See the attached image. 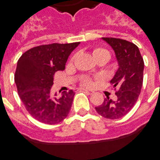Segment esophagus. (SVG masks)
<instances>
[{
	"label": "esophagus",
	"instance_id": "1",
	"mask_svg": "<svg viewBox=\"0 0 160 160\" xmlns=\"http://www.w3.org/2000/svg\"><path fill=\"white\" fill-rule=\"evenodd\" d=\"M81 90H83V91L87 92H89V93H91V92H92L90 90H88V89H87V88H81Z\"/></svg>",
	"mask_w": 160,
	"mask_h": 160
}]
</instances>
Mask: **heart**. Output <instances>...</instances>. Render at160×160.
Returning a JSON list of instances; mask_svg holds the SVG:
<instances>
[{
  "label": "heart",
  "mask_w": 160,
  "mask_h": 160,
  "mask_svg": "<svg viewBox=\"0 0 160 160\" xmlns=\"http://www.w3.org/2000/svg\"><path fill=\"white\" fill-rule=\"evenodd\" d=\"M99 53H109V52L103 48H97L93 51V54H97ZM81 85L84 87H92L94 85V81L90 77H84L81 80Z\"/></svg>",
  "instance_id": "obj_1"
}]
</instances>
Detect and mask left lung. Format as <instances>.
<instances>
[{"instance_id": "left-lung-1", "label": "left lung", "mask_w": 160, "mask_h": 160, "mask_svg": "<svg viewBox=\"0 0 160 160\" xmlns=\"http://www.w3.org/2000/svg\"><path fill=\"white\" fill-rule=\"evenodd\" d=\"M114 50L119 69L111 83L118 88L116 100L107 97L102 105L95 107L106 119H118L127 115L138 100L143 85L144 61L137 46L119 38H102Z\"/></svg>"}]
</instances>
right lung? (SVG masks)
Wrapping results in <instances>:
<instances>
[{
  "instance_id": "obj_1",
  "label": "right lung",
  "mask_w": 160,
  "mask_h": 160,
  "mask_svg": "<svg viewBox=\"0 0 160 160\" xmlns=\"http://www.w3.org/2000/svg\"><path fill=\"white\" fill-rule=\"evenodd\" d=\"M79 44L80 42L38 46L20 57L14 82L27 111L38 121L54 125L68 115L74 92L69 90L57 98L51 94V88L54 73L64 70L70 53Z\"/></svg>"
}]
</instances>
